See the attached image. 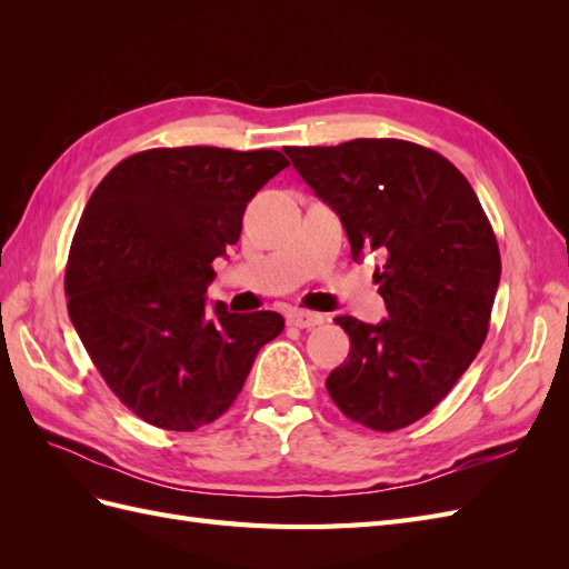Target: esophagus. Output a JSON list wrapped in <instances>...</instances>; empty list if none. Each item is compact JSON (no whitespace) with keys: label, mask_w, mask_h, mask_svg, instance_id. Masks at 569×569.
<instances>
[{"label":"esophagus","mask_w":569,"mask_h":569,"mask_svg":"<svg viewBox=\"0 0 569 569\" xmlns=\"http://www.w3.org/2000/svg\"><path fill=\"white\" fill-rule=\"evenodd\" d=\"M287 322L291 327H299V330H311V327L322 325V316L320 313H311V311H291L287 316Z\"/></svg>","instance_id":"esophagus-1"}]
</instances>
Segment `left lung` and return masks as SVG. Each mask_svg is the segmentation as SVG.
<instances>
[{
  "instance_id": "left-lung-1",
  "label": "left lung",
  "mask_w": 569,
  "mask_h": 569,
  "mask_svg": "<svg viewBox=\"0 0 569 569\" xmlns=\"http://www.w3.org/2000/svg\"><path fill=\"white\" fill-rule=\"evenodd\" d=\"M284 151L341 218L356 261L385 258L375 282L389 320L337 318L351 351L325 387L358 425L408 427L453 389L487 339L501 280L491 222L460 170L427 147L363 137Z\"/></svg>"
}]
</instances>
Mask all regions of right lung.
<instances>
[{"label": "right lung", "mask_w": 569, "mask_h": 569, "mask_svg": "<svg viewBox=\"0 0 569 569\" xmlns=\"http://www.w3.org/2000/svg\"><path fill=\"white\" fill-rule=\"evenodd\" d=\"M289 161L274 149H147L97 184L68 253V316L120 403L194 432L242 391L280 313L206 308L213 261L237 244L247 203Z\"/></svg>", "instance_id": "right-lung-1"}]
</instances>
